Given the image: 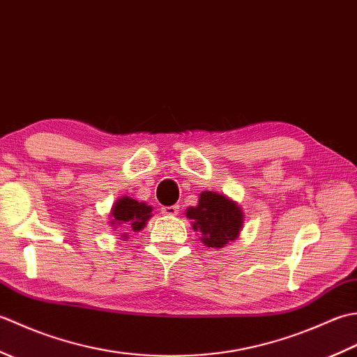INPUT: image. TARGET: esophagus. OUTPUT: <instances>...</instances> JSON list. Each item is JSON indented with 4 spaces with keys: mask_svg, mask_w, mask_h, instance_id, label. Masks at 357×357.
Masks as SVG:
<instances>
[{
    "mask_svg": "<svg viewBox=\"0 0 357 357\" xmlns=\"http://www.w3.org/2000/svg\"><path fill=\"white\" fill-rule=\"evenodd\" d=\"M179 207L178 206H170V207H162L161 213L167 215V216H176L179 213Z\"/></svg>",
    "mask_w": 357,
    "mask_h": 357,
    "instance_id": "esophagus-1",
    "label": "esophagus"
}]
</instances>
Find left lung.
Instances as JSON below:
<instances>
[{"instance_id": "obj_1", "label": "left lung", "mask_w": 357, "mask_h": 357, "mask_svg": "<svg viewBox=\"0 0 357 357\" xmlns=\"http://www.w3.org/2000/svg\"><path fill=\"white\" fill-rule=\"evenodd\" d=\"M187 218L204 245L222 248L239 236L244 211L236 202L216 192H202L196 207H188Z\"/></svg>"}]
</instances>
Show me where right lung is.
<instances>
[{
  "instance_id": "right-lung-1",
  "label": "right lung",
  "mask_w": 357,
  "mask_h": 357,
  "mask_svg": "<svg viewBox=\"0 0 357 357\" xmlns=\"http://www.w3.org/2000/svg\"><path fill=\"white\" fill-rule=\"evenodd\" d=\"M151 206H147L146 202H138L128 196L119 198L115 206L112 207V225L126 231H139L147 225V221L151 218ZM127 233H124V239Z\"/></svg>"
}]
</instances>
